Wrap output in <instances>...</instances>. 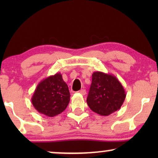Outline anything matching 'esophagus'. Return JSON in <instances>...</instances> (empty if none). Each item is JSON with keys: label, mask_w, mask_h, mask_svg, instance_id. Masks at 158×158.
I'll return each instance as SVG.
<instances>
[{"label": "esophagus", "mask_w": 158, "mask_h": 158, "mask_svg": "<svg viewBox=\"0 0 158 158\" xmlns=\"http://www.w3.org/2000/svg\"><path fill=\"white\" fill-rule=\"evenodd\" d=\"M78 93L79 94H81V95H83V96H84V95H85V94H86V90L85 89H81L79 90Z\"/></svg>", "instance_id": "esophagus-1"}]
</instances>
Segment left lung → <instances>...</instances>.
Returning <instances> with one entry per match:
<instances>
[{"instance_id":"8db88e82","label":"left lung","mask_w":158,"mask_h":158,"mask_svg":"<svg viewBox=\"0 0 158 158\" xmlns=\"http://www.w3.org/2000/svg\"><path fill=\"white\" fill-rule=\"evenodd\" d=\"M125 98L124 88L114 75L100 71L93 73L87 98L88 106L93 111L109 116L120 109Z\"/></svg>"}]
</instances>
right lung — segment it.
I'll return each mask as SVG.
<instances>
[{"instance_id":"add662e5","label":"right lung","mask_w":158,"mask_h":158,"mask_svg":"<svg viewBox=\"0 0 158 158\" xmlns=\"http://www.w3.org/2000/svg\"><path fill=\"white\" fill-rule=\"evenodd\" d=\"M70 100L68 86L60 73L43 79L31 97V103L36 111L49 117L64 111Z\"/></svg>"}]
</instances>
